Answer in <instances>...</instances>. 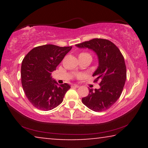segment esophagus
<instances>
[{
    "instance_id": "34e87169",
    "label": "esophagus",
    "mask_w": 148,
    "mask_h": 148,
    "mask_svg": "<svg viewBox=\"0 0 148 148\" xmlns=\"http://www.w3.org/2000/svg\"><path fill=\"white\" fill-rule=\"evenodd\" d=\"M71 87H72V88H79V85H77V84H74V85H72Z\"/></svg>"
}]
</instances>
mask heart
Listing matches in <instances>:
<instances>
[{
  "instance_id": "b5f03b06",
  "label": "heart",
  "mask_w": 148,
  "mask_h": 148,
  "mask_svg": "<svg viewBox=\"0 0 148 148\" xmlns=\"http://www.w3.org/2000/svg\"><path fill=\"white\" fill-rule=\"evenodd\" d=\"M90 56V54L88 53H86V52H82V53H80L79 55V57H82V56Z\"/></svg>"
}]
</instances>
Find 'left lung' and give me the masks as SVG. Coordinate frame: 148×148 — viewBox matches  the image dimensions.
Masks as SVG:
<instances>
[{"instance_id":"obj_1","label":"left lung","mask_w":148,"mask_h":148,"mask_svg":"<svg viewBox=\"0 0 148 148\" xmlns=\"http://www.w3.org/2000/svg\"><path fill=\"white\" fill-rule=\"evenodd\" d=\"M76 46L93 50L99 60V66L93 76L96 77L94 82L100 81V88L90 89L88 96L82 98L83 104L95 112L110 108L120 98L126 81L124 56L114 43L102 38H94Z\"/></svg>"}]
</instances>
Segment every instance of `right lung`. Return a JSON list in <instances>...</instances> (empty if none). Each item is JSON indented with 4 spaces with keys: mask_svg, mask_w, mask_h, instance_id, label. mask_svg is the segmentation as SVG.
Segmentation results:
<instances>
[{
    "mask_svg": "<svg viewBox=\"0 0 148 148\" xmlns=\"http://www.w3.org/2000/svg\"><path fill=\"white\" fill-rule=\"evenodd\" d=\"M71 48L46 44L34 48L24 57L21 84L26 97L35 108L48 111L62 103L71 87L67 84L58 85L52 80L51 74Z\"/></svg>",
    "mask_w": 148,
    "mask_h": 148,
    "instance_id": "1",
    "label": "right lung"
}]
</instances>
